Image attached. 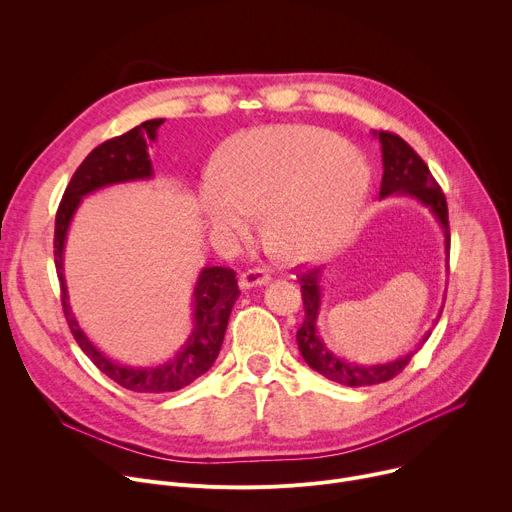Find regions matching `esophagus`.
I'll use <instances>...</instances> for the list:
<instances>
[{"label":"esophagus","mask_w":512,"mask_h":512,"mask_svg":"<svg viewBox=\"0 0 512 512\" xmlns=\"http://www.w3.org/2000/svg\"><path fill=\"white\" fill-rule=\"evenodd\" d=\"M269 280H271V275H269L265 269L253 267V269H247L245 273H241V277H239V288H241V290H251V288H255V286L267 284Z\"/></svg>","instance_id":"34e87169"}]
</instances>
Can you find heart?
I'll return each instance as SVG.
<instances>
[{"instance_id":"1","label":"heart","mask_w":512,"mask_h":512,"mask_svg":"<svg viewBox=\"0 0 512 512\" xmlns=\"http://www.w3.org/2000/svg\"><path fill=\"white\" fill-rule=\"evenodd\" d=\"M369 188L363 157L316 126H269L239 134L204 190L210 228L245 239L263 216V245L282 261L306 263L337 249Z\"/></svg>"}]
</instances>
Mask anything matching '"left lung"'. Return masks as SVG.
Here are the masks:
<instances>
[{"mask_svg": "<svg viewBox=\"0 0 512 512\" xmlns=\"http://www.w3.org/2000/svg\"><path fill=\"white\" fill-rule=\"evenodd\" d=\"M374 136L382 145V165H384V175H382V188H380V198L388 196H410L414 200L427 206L433 216L437 218L439 226L443 228V237H445V253L449 259V216H447V202L445 196L439 188V183L431 175L429 167L425 161L418 157L412 147L402 141L398 134L392 132H374ZM300 286H302V300H304V322L302 327L296 333L298 349L304 357V361L322 374L324 378H329L337 384L343 386H374L392 380L398 376L400 371L410 363L412 355L425 345V341L431 337V331L423 337V341L418 343L414 351H408L406 355L388 361V363H378V365H363L355 361H345L337 357L327 345H324L322 337L318 335V312H320V302H322V292H320V280H322V267L312 269L308 273H300ZM443 308L437 314V320L441 318ZM435 320V322H437Z\"/></svg>", "mask_w": 512, "mask_h": 512, "instance_id": "8db88e82", "label": "left lung"}]
</instances>
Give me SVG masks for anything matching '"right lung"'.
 Returning a JSON list of instances; mask_svg holds the SVG:
<instances>
[{"label": "right lung", "mask_w": 512, "mask_h": 512, "mask_svg": "<svg viewBox=\"0 0 512 512\" xmlns=\"http://www.w3.org/2000/svg\"><path fill=\"white\" fill-rule=\"evenodd\" d=\"M163 118L147 120L134 126L126 134H120L91 151L73 173L55 220V265L61 282L63 312L69 329L81 347V351L94 361V365L110 380L132 392L165 394L190 386L196 378L212 367L222 347L230 310L239 298V286L235 271L228 267H204L194 288V329L181 345V349L165 363L149 367H130L104 355L91 341L69 306L67 282L63 273V251L71 220L81 200L108 185L141 181L153 177V163L149 159V143L157 141V130Z\"/></svg>", "instance_id": "right-lung-1"}]
</instances>
